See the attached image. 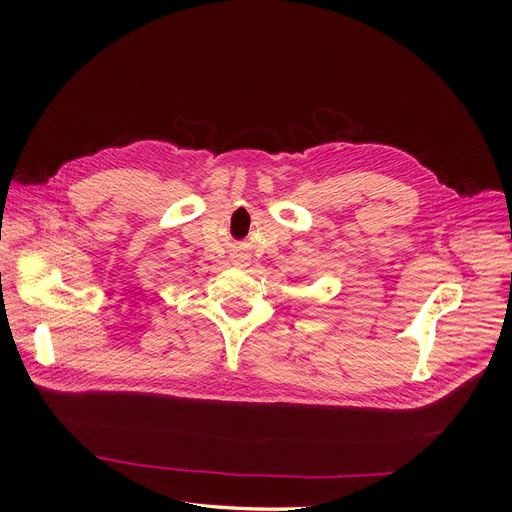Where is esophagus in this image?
Returning a JSON list of instances; mask_svg holds the SVG:
<instances>
[{"label":"esophagus","instance_id":"obj_1","mask_svg":"<svg viewBox=\"0 0 512 512\" xmlns=\"http://www.w3.org/2000/svg\"><path fill=\"white\" fill-rule=\"evenodd\" d=\"M235 262H237V265H241V262H243V256H241V258L237 256V260H235Z\"/></svg>","mask_w":512,"mask_h":512}]
</instances>
